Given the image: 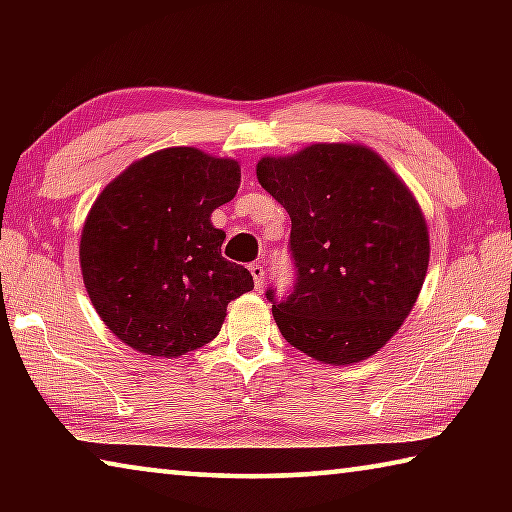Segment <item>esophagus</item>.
I'll list each match as a JSON object with an SVG mask.
<instances>
[{
    "label": "esophagus",
    "mask_w": 512,
    "mask_h": 512,
    "mask_svg": "<svg viewBox=\"0 0 512 512\" xmlns=\"http://www.w3.org/2000/svg\"><path fill=\"white\" fill-rule=\"evenodd\" d=\"M250 273H253L255 287H257V289H262V284H264V277H266V271H264V266H262V264H259V262H255V264H250Z\"/></svg>",
    "instance_id": "34e87169"
}]
</instances>
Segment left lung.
Instances as JSON below:
<instances>
[{"label": "left lung", "instance_id": "left-lung-1", "mask_svg": "<svg viewBox=\"0 0 512 512\" xmlns=\"http://www.w3.org/2000/svg\"><path fill=\"white\" fill-rule=\"evenodd\" d=\"M257 180L291 216L298 280L273 318L307 357L352 366L393 339L420 296L429 230L420 203L368 146L318 142L264 155Z\"/></svg>", "mask_w": 512, "mask_h": 512}]
</instances>
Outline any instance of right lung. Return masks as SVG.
<instances>
[{
    "label": "right lung",
    "instance_id": "obj_1",
    "mask_svg": "<svg viewBox=\"0 0 512 512\" xmlns=\"http://www.w3.org/2000/svg\"><path fill=\"white\" fill-rule=\"evenodd\" d=\"M241 167L194 146L135 160L103 187L81 232L85 291L128 348L162 359L216 339L228 302L255 287L221 255L212 212L235 198Z\"/></svg>",
    "mask_w": 512,
    "mask_h": 512
}]
</instances>
